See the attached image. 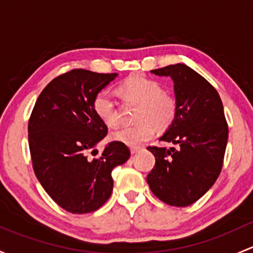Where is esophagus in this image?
I'll use <instances>...</instances> for the list:
<instances>
[{"label":"esophagus","instance_id":"esophagus-1","mask_svg":"<svg viewBox=\"0 0 253 253\" xmlns=\"http://www.w3.org/2000/svg\"><path fill=\"white\" fill-rule=\"evenodd\" d=\"M140 149H142L140 147H131V153L132 154H137L138 151L140 150Z\"/></svg>","mask_w":253,"mask_h":253}]
</instances>
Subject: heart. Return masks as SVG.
I'll list each match as a JSON object with an SVG mask.
<instances>
[{
    "label": "heart",
    "mask_w": 253,
    "mask_h": 253,
    "mask_svg": "<svg viewBox=\"0 0 253 253\" xmlns=\"http://www.w3.org/2000/svg\"><path fill=\"white\" fill-rule=\"evenodd\" d=\"M120 92L124 97L138 102L135 110V119L138 121L114 132L111 139L127 145H138L153 137L155 124L165 127L174 119L177 102L173 95L162 92L161 84L155 80L149 79L143 74H134L120 84ZM93 110L106 126H118L119 108L109 89L97 93L93 99Z\"/></svg>",
    "instance_id": "b5f03b06"
}]
</instances>
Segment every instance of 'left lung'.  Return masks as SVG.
I'll return each instance as SVG.
<instances>
[{"instance_id": "obj_1", "label": "left lung", "mask_w": 253, "mask_h": 253, "mask_svg": "<svg viewBox=\"0 0 253 253\" xmlns=\"http://www.w3.org/2000/svg\"><path fill=\"white\" fill-rule=\"evenodd\" d=\"M151 73L171 76L174 82L177 111L160 140L177 144V149L148 147L155 156V166L147 182L162 203L189 206L214 184L222 171L228 142L222 100L206 79L184 64Z\"/></svg>"}]
</instances>
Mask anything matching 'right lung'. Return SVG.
Masks as SVG:
<instances>
[{
	"label": "right lung",
	"instance_id": "1",
	"mask_svg": "<svg viewBox=\"0 0 253 253\" xmlns=\"http://www.w3.org/2000/svg\"><path fill=\"white\" fill-rule=\"evenodd\" d=\"M116 75L84 69L64 73L44 87L29 119L34 172L53 201L71 213L102 207L113 191L111 171L131 155L125 143L114 140L99 158L88 159L108 134L93 110V99Z\"/></svg>",
	"mask_w": 253,
	"mask_h": 253
}]
</instances>
